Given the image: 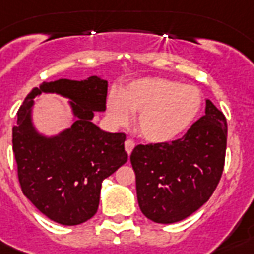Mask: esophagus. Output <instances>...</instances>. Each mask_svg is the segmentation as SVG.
<instances>
[{"instance_id": "34e87169", "label": "esophagus", "mask_w": 254, "mask_h": 254, "mask_svg": "<svg viewBox=\"0 0 254 254\" xmlns=\"http://www.w3.org/2000/svg\"><path fill=\"white\" fill-rule=\"evenodd\" d=\"M125 147H126V152L129 155L131 152H132L133 147H135V141H133L132 139H127L125 143Z\"/></svg>"}]
</instances>
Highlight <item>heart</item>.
Returning <instances> with one entry per match:
<instances>
[{"instance_id":"1","label":"heart","mask_w":254,"mask_h":254,"mask_svg":"<svg viewBox=\"0 0 254 254\" xmlns=\"http://www.w3.org/2000/svg\"><path fill=\"white\" fill-rule=\"evenodd\" d=\"M201 92L192 84L166 78H140L110 94L106 103L110 121L117 126L136 115V129L149 143H168L190 128L201 110Z\"/></svg>"}]
</instances>
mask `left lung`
<instances>
[{"label":"left lung","mask_w":254,"mask_h":254,"mask_svg":"<svg viewBox=\"0 0 254 254\" xmlns=\"http://www.w3.org/2000/svg\"><path fill=\"white\" fill-rule=\"evenodd\" d=\"M228 126L211 100L180 139L139 144L129 156L140 211L159 224L182 221L209 200L223 175Z\"/></svg>","instance_id":"1"}]
</instances>
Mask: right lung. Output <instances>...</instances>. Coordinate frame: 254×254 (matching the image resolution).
<instances>
[{
    "mask_svg": "<svg viewBox=\"0 0 254 254\" xmlns=\"http://www.w3.org/2000/svg\"><path fill=\"white\" fill-rule=\"evenodd\" d=\"M107 80L92 75L84 80L43 82L29 92L13 127L18 180L35 208L62 225H78L98 211L102 182L127 162L123 132H106L92 123L105 111ZM56 92L72 100L76 121L56 137L41 135L32 126L34 98Z\"/></svg>",
    "mask_w": 254,
    "mask_h": 254,
    "instance_id": "1",
    "label": "right lung"
}]
</instances>
